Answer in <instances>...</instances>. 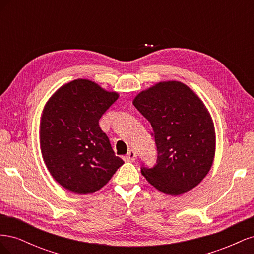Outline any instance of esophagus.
I'll return each instance as SVG.
<instances>
[{"instance_id":"1","label":"esophagus","mask_w":254,"mask_h":254,"mask_svg":"<svg viewBox=\"0 0 254 254\" xmlns=\"http://www.w3.org/2000/svg\"><path fill=\"white\" fill-rule=\"evenodd\" d=\"M135 159H136V152L133 149L129 150L127 155L124 157V160L127 161V162H132V161H134Z\"/></svg>"}]
</instances>
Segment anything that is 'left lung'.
Listing matches in <instances>:
<instances>
[{"label": "left lung", "mask_w": 254, "mask_h": 254, "mask_svg": "<svg viewBox=\"0 0 254 254\" xmlns=\"http://www.w3.org/2000/svg\"><path fill=\"white\" fill-rule=\"evenodd\" d=\"M133 105L153 130L157 164L141 172L161 193L178 196L200 183L215 156V129L199 96L180 81H161L137 94Z\"/></svg>", "instance_id": "obj_1"}]
</instances>
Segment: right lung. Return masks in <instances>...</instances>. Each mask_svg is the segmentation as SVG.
<instances>
[{
    "instance_id": "1",
    "label": "right lung",
    "mask_w": 254,
    "mask_h": 254,
    "mask_svg": "<svg viewBox=\"0 0 254 254\" xmlns=\"http://www.w3.org/2000/svg\"><path fill=\"white\" fill-rule=\"evenodd\" d=\"M118 98L117 92L78 78L60 87L44 106L39 132L42 158L53 178L72 193L101 190L124 164L98 125Z\"/></svg>"
}]
</instances>
